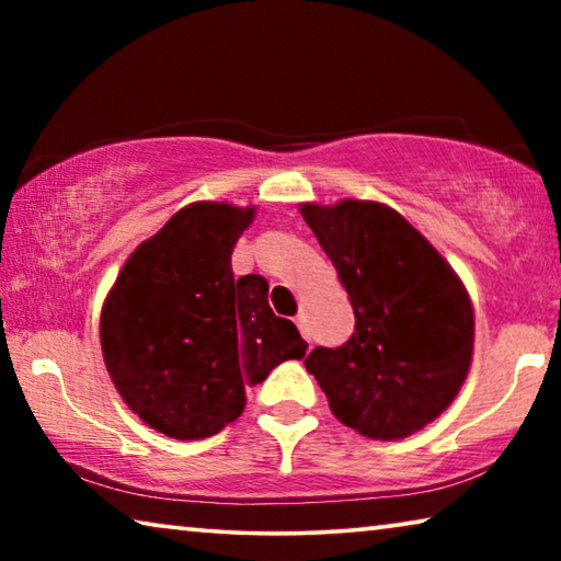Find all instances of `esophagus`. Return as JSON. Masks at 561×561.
Returning a JSON list of instances; mask_svg holds the SVG:
<instances>
[{
  "mask_svg": "<svg viewBox=\"0 0 561 561\" xmlns=\"http://www.w3.org/2000/svg\"><path fill=\"white\" fill-rule=\"evenodd\" d=\"M297 327H299V331H301V336L307 339V341H311V329H309V324H307V314H304V311L297 317Z\"/></svg>",
  "mask_w": 561,
  "mask_h": 561,
  "instance_id": "esophagus-1",
  "label": "esophagus"
}]
</instances>
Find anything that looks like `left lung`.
I'll return each mask as SVG.
<instances>
[{"mask_svg":"<svg viewBox=\"0 0 561 561\" xmlns=\"http://www.w3.org/2000/svg\"><path fill=\"white\" fill-rule=\"evenodd\" d=\"M299 213L334 262L354 307V334L304 360L341 423L398 440L435 421L470 371L468 291L438 250L393 207L304 203Z\"/></svg>","mask_w":561,"mask_h":561,"instance_id":"left-lung-1","label":"left lung"}]
</instances>
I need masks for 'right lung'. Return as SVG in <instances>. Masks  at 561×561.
I'll use <instances>...</instances> for the list:
<instances>
[{
	"instance_id": "obj_1",
	"label": "right lung",
	"mask_w": 561,
	"mask_h": 561,
	"mask_svg": "<svg viewBox=\"0 0 561 561\" xmlns=\"http://www.w3.org/2000/svg\"><path fill=\"white\" fill-rule=\"evenodd\" d=\"M252 220L254 207H183L130 254L103 301L111 381L168 438L220 433L242 415L247 386L307 354L297 327L270 309L267 279H234V242Z\"/></svg>"
}]
</instances>
